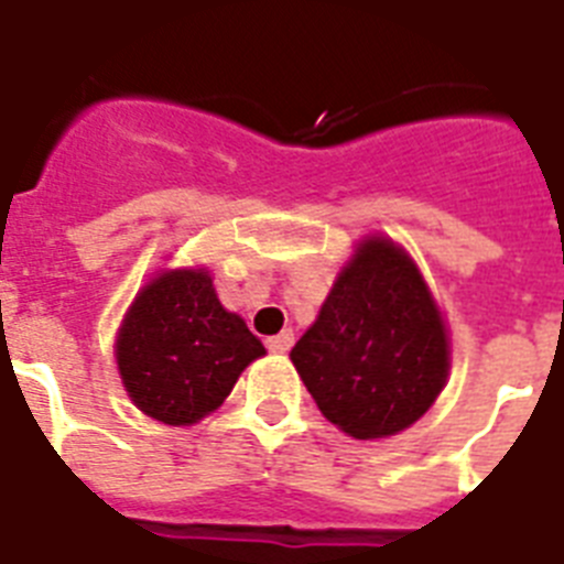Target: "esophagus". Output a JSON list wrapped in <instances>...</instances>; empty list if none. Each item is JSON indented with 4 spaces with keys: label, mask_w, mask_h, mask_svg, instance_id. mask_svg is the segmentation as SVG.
<instances>
[{
    "label": "esophagus",
    "mask_w": 564,
    "mask_h": 564,
    "mask_svg": "<svg viewBox=\"0 0 564 564\" xmlns=\"http://www.w3.org/2000/svg\"><path fill=\"white\" fill-rule=\"evenodd\" d=\"M292 343H295V334H292V330H283V334L278 336H269V339H265V348L272 354H286L292 348Z\"/></svg>",
    "instance_id": "obj_1"
}]
</instances>
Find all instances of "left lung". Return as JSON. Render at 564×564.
<instances>
[{
    "label": "left lung",
    "instance_id": "left-lung-1",
    "mask_svg": "<svg viewBox=\"0 0 564 564\" xmlns=\"http://www.w3.org/2000/svg\"><path fill=\"white\" fill-rule=\"evenodd\" d=\"M290 357L327 421L354 438H383L415 424L442 392L447 334L415 263L371 237Z\"/></svg>",
    "mask_w": 564,
    "mask_h": 564
}]
</instances>
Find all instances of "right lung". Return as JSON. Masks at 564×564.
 <instances>
[{
  "instance_id": "right-lung-1",
  "label": "right lung",
  "mask_w": 564,
  "mask_h": 564,
  "mask_svg": "<svg viewBox=\"0 0 564 564\" xmlns=\"http://www.w3.org/2000/svg\"><path fill=\"white\" fill-rule=\"evenodd\" d=\"M265 348L216 299L204 269L158 274L126 316L117 362L131 401L163 424H193Z\"/></svg>"
}]
</instances>
